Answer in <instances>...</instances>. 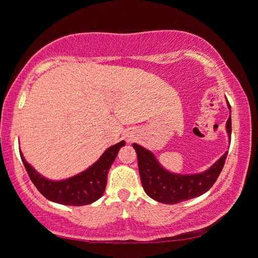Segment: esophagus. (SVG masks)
<instances>
[{
  "label": "esophagus",
  "mask_w": 258,
  "mask_h": 258,
  "mask_svg": "<svg viewBox=\"0 0 258 258\" xmlns=\"http://www.w3.org/2000/svg\"><path fill=\"white\" fill-rule=\"evenodd\" d=\"M126 141H128V142H132V141H134V137L133 136H128V139H126Z\"/></svg>",
  "instance_id": "1"
}]
</instances>
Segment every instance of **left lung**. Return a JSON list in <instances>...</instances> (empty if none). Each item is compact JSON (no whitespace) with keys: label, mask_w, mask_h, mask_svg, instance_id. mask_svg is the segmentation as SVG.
I'll use <instances>...</instances> for the list:
<instances>
[{"label":"left lung","mask_w":258,"mask_h":258,"mask_svg":"<svg viewBox=\"0 0 258 258\" xmlns=\"http://www.w3.org/2000/svg\"><path fill=\"white\" fill-rule=\"evenodd\" d=\"M228 107L230 109L229 102ZM227 132L228 136L231 137V117L227 121ZM133 147L137 154L144 191L153 200L165 204H176L207 192L220 176L228 155L227 151L213 167L201 174L176 175L162 168L149 150L136 143H134Z\"/></svg>","instance_id":"obj_1"}]
</instances>
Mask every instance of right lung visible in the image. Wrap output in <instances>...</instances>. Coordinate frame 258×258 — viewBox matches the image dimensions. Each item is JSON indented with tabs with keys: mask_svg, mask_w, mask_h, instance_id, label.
Masks as SVG:
<instances>
[{
	"mask_svg": "<svg viewBox=\"0 0 258 258\" xmlns=\"http://www.w3.org/2000/svg\"><path fill=\"white\" fill-rule=\"evenodd\" d=\"M123 146H125L124 141L108 148L100 160L89 169L64 181H50L44 178L27 163L22 153L20 154L31 182L45 199L66 206H86L103 195L107 185L108 170Z\"/></svg>",
	"mask_w": 258,
	"mask_h": 258,
	"instance_id": "1",
	"label": "right lung"
}]
</instances>
